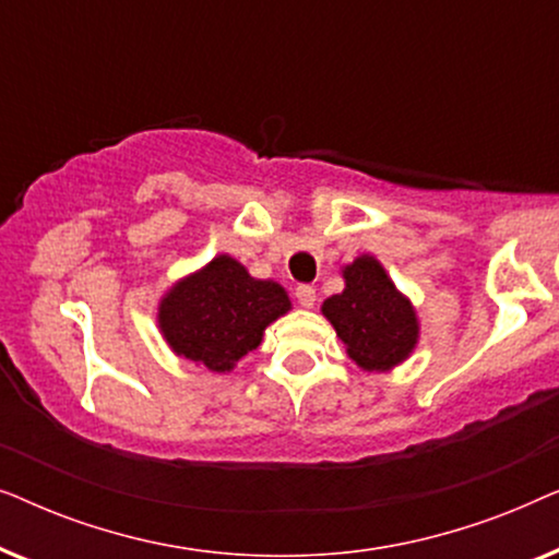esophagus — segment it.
Returning a JSON list of instances; mask_svg holds the SVG:
<instances>
[{
  "label": "esophagus",
  "instance_id": "1",
  "mask_svg": "<svg viewBox=\"0 0 559 559\" xmlns=\"http://www.w3.org/2000/svg\"><path fill=\"white\" fill-rule=\"evenodd\" d=\"M295 297H297V302L302 305V308H312V305H316V287L312 285H297L295 287Z\"/></svg>",
  "mask_w": 559,
  "mask_h": 559
}]
</instances>
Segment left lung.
I'll list each match as a JSON object with an SVG mask.
<instances>
[{"instance_id":"1","label":"left lung","mask_w":559,"mask_h":559,"mask_svg":"<svg viewBox=\"0 0 559 559\" xmlns=\"http://www.w3.org/2000/svg\"><path fill=\"white\" fill-rule=\"evenodd\" d=\"M341 274L346 287L328 297L320 312L331 320L358 369L392 371L417 348L419 318L415 305L396 289L377 257H356Z\"/></svg>"}]
</instances>
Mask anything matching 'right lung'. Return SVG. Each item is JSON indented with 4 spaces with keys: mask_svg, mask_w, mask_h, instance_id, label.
I'll list each match as a JSON object with an SVG mask.
<instances>
[{
    "mask_svg": "<svg viewBox=\"0 0 559 559\" xmlns=\"http://www.w3.org/2000/svg\"><path fill=\"white\" fill-rule=\"evenodd\" d=\"M289 310L293 302L280 282L251 277L234 257L218 254L159 297L157 328L175 356L228 373L262 346L266 325Z\"/></svg>",
    "mask_w": 559,
    "mask_h": 559,
    "instance_id": "obj_1",
    "label": "right lung"
}]
</instances>
